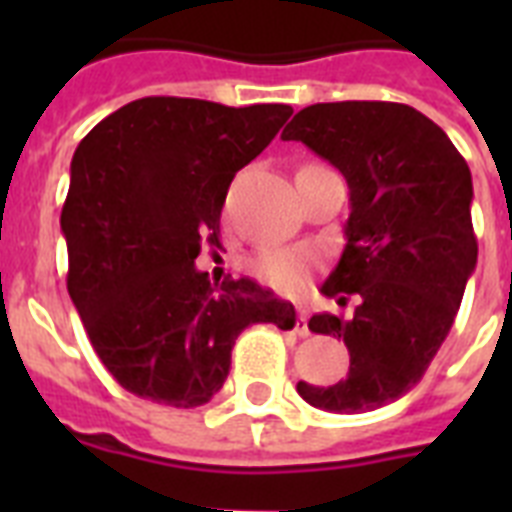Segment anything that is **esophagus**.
Returning <instances> with one entry per match:
<instances>
[{
  "label": "esophagus",
  "mask_w": 512,
  "mask_h": 512,
  "mask_svg": "<svg viewBox=\"0 0 512 512\" xmlns=\"http://www.w3.org/2000/svg\"><path fill=\"white\" fill-rule=\"evenodd\" d=\"M295 329H297V335H300V337L311 335V327H308V311H305V308H300V313H297Z\"/></svg>",
  "instance_id": "1"
}]
</instances>
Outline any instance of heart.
I'll return each instance as SVG.
<instances>
[{"label": "heart", "instance_id": "heart-1", "mask_svg": "<svg viewBox=\"0 0 512 512\" xmlns=\"http://www.w3.org/2000/svg\"><path fill=\"white\" fill-rule=\"evenodd\" d=\"M313 263L311 249L292 247H271L263 249L255 260L257 276L276 289H295L303 284L305 273Z\"/></svg>", "mask_w": 512, "mask_h": 512}]
</instances>
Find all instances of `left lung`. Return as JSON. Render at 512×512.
<instances>
[{
  "label": "left lung",
  "mask_w": 512,
  "mask_h": 512,
  "mask_svg": "<svg viewBox=\"0 0 512 512\" xmlns=\"http://www.w3.org/2000/svg\"><path fill=\"white\" fill-rule=\"evenodd\" d=\"M281 138L327 159L350 191L345 249L321 292L356 308L308 321L345 342L348 377L297 393L324 412H372L422 380L460 311L478 263L473 177L446 132L404 103H316Z\"/></svg>",
  "instance_id": "1"
}]
</instances>
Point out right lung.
Here are the masks:
<instances>
[{
	"label": "right lung",
	"mask_w": 512,
	"mask_h": 512,
	"mask_svg": "<svg viewBox=\"0 0 512 512\" xmlns=\"http://www.w3.org/2000/svg\"><path fill=\"white\" fill-rule=\"evenodd\" d=\"M292 116L196 98L132 100L79 143L60 212L68 295L92 348L124 390L156 404H207L249 324L295 327V305L257 281L209 284L196 268L220 247L233 175Z\"/></svg>",
	"instance_id": "obj_1"
}]
</instances>
